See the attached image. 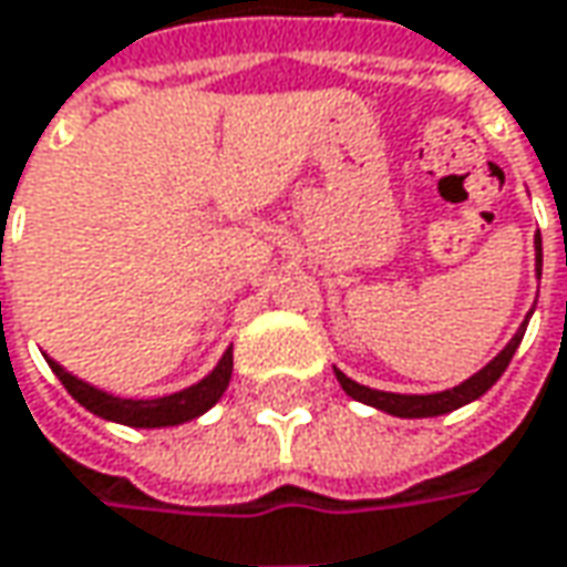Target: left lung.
Listing matches in <instances>:
<instances>
[{
  "mask_svg": "<svg viewBox=\"0 0 567 567\" xmlns=\"http://www.w3.org/2000/svg\"><path fill=\"white\" fill-rule=\"evenodd\" d=\"M539 276H543V240H539V234H536V279H539ZM529 315H533V311H529ZM526 323H529V320H523V323H519V330L514 333V340H511L504 350L497 352L484 369H478L472 379H465V382L455 384V388H446V391H436V394H394V391H379V388L352 382L350 375H343L340 369H333V375H337L340 388L350 394L352 401H362V404H369V408L384 411V414H391V416L414 420V416L452 414V411H458V408H465V404L478 401L484 391H487L491 384L497 382V379L507 372V365H511V359H514L516 347H519V340H523V333H526Z\"/></svg>",
  "mask_w": 567,
  "mask_h": 567,
  "instance_id": "8db88e82",
  "label": "left lung"
}]
</instances>
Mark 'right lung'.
<instances>
[{
  "instance_id": "1",
  "label": "right lung",
  "mask_w": 567,
  "mask_h": 567,
  "mask_svg": "<svg viewBox=\"0 0 567 567\" xmlns=\"http://www.w3.org/2000/svg\"><path fill=\"white\" fill-rule=\"evenodd\" d=\"M48 365L53 369V375L63 382V388L83 404L85 411H92L102 420L112 423H124V426H137V430H159V426H179L188 423L195 416H202L205 411H212L220 394L230 384V372H234V347H227L224 355L217 359V365L202 379V382L188 384L176 394H163V398H147V401H134V398H117L109 394L95 384L76 379L73 372H66L56 359L44 355Z\"/></svg>"
}]
</instances>
